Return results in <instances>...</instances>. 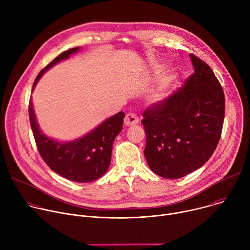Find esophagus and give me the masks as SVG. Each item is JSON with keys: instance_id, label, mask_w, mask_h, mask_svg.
Here are the masks:
<instances>
[{"instance_id": "obj_1", "label": "esophagus", "mask_w": 250, "mask_h": 250, "mask_svg": "<svg viewBox=\"0 0 250 250\" xmlns=\"http://www.w3.org/2000/svg\"><path fill=\"white\" fill-rule=\"evenodd\" d=\"M124 123L126 126H131V125H134L138 123V118L135 114H132V113H128L126 114L125 120H124Z\"/></svg>"}]
</instances>
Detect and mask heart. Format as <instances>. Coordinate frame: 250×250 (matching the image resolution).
Listing matches in <instances>:
<instances>
[{
	"label": "heart",
	"mask_w": 250,
	"mask_h": 250,
	"mask_svg": "<svg viewBox=\"0 0 250 250\" xmlns=\"http://www.w3.org/2000/svg\"><path fill=\"white\" fill-rule=\"evenodd\" d=\"M165 67H166L165 63L159 62V63L151 65L150 71H151V73L156 74V73L161 72L162 70L165 69ZM175 80H176V76L173 75V74H165V75H163L159 79L157 85L151 90L150 95H149L150 100L153 103H161V102H163L166 99L168 90L174 85Z\"/></svg>",
	"instance_id": "1"
}]
</instances>
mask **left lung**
Wrapping results in <instances>:
<instances>
[{"instance_id": "8db88e82", "label": "left lung", "mask_w": 250, "mask_h": 250, "mask_svg": "<svg viewBox=\"0 0 250 250\" xmlns=\"http://www.w3.org/2000/svg\"><path fill=\"white\" fill-rule=\"evenodd\" d=\"M194 73L141 121L146 134L145 156L150 169L178 179L202 167L216 150L225 119V95L210 67L190 54Z\"/></svg>"}]
</instances>
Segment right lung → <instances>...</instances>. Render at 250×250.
<instances>
[{
  "label": "right lung",
  "instance_id": "add662e5",
  "mask_svg": "<svg viewBox=\"0 0 250 250\" xmlns=\"http://www.w3.org/2000/svg\"><path fill=\"white\" fill-rule=\"evenodd\" d=\"M79 49L80 47L68 49L45 66L35 78L32 91L47 70ZM28 114L40 154L52 171L68 180L79 183L95 181L108 171L111 164L113 144L123 129L124 112L106 119L84 136L66 142L51 138L42 131L35 118L31 99Z\"/></svg>",
  "mask_w": 250,
  "mask_h": 250
}]
</instances>
